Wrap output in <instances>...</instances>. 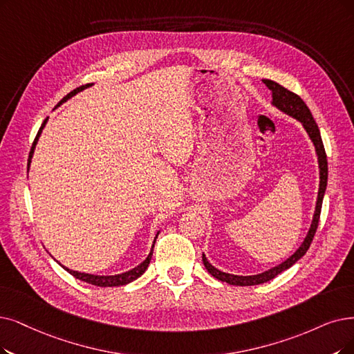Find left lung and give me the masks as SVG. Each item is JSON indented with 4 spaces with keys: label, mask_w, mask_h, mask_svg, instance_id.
Wrapping results in <instances>:
<instances>
[{
    "label": "left lung",
    "mask_w": 354,
    "mask_h": 354,
    "mask_svg": "<svg viewBox=\"0 0 354 354\" xmlns=\"http://www.w3.org/2000/svg\"><path fill=\"white\" fill-rule=\"evenodd\" d=\"M263 82L267 86V88L272 91V104L274 107H277L280 111L286 113V115L292 116L293 119H296L298 122L302 123L304 129L306 131V133L309 135L310 140L315 147V152L318 157V168H319V189H318V197H317V205H315V212L313 216V222H310L309 231L304 239V243L299 245V248L296 250L289 259H286L283 263H280L276 267H272L270 270H266L260 274H254V276H236V274H230L218 270L216 267L212 266L205 254H202V260L203 264L206 267V270L214 276L215 279L221 280V281H226V283L234 285V286H254V285H261L266 283V281L274 279L277 274H280L281 272L288 270L289 267H292L296 261L299 259H302L305 256V252L308 251L310 243H313L314 235L317 232L318 228V222H319V215H321V206H322V199H324V193L325 189H327V180H328V164H327V155H325V149H324V144L321 139V133L318 129V124L315 123L313 113L308 109V106L304 103L302 98L295 94L292 91H289L288 88L281 87L280 84L272 81V80H263Z\"/></svg>",
    "instance_id": "1"
}]
</instances>
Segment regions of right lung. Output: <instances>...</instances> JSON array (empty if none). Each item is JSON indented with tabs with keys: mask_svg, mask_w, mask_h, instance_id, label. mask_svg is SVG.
Masks as SVG:
<instances>
[{
	"mask_svg": "<svg viewBox=\"0 0 354 354\" xmlns=\"http://www.w3.org/2000/svg\"><path fill=\"white\" fill-rule=\"evenodd\" d=\"M91 86H93V84H87V86H82V87H78V88L74 90V91H71L66 97H64V100H62L59 104H62L65 100H68V98H71L73 95H75L77 93H80V91H82V90H86V88H88V87H91ZM59 104H58V106H59ZM46 122H48V119H45V122L41 123L40 129H39V132H37V135H36V138H35V142H33L32 149H30V153H29V167H30V162H32V157H33V152H35L36 144H37V140H39V136H40L41 131H44ZM158 234H160V231L157 232V235H155V239H157ZM155 239H153V243H152V247H151V251H149V254H148V257H147L142 263H140L139 266H136L135 268H132V270L126 272V273H120V274H115V276H97V274H88V273H81V272L71 270V268H68V267H65V266H62V264H61V266L65 268V270H66L69 274H73V276H74L75 279H78V280L87 281V283H90V285L100 286V288L123 286V285L131 283V281L136 280L138 277H140V276H142V274L145 273V270H147L148 266H149V261H151V259H152V251H153V245H155Z\"/></svg>",
	"mask_w": 354,
	"mask_h": 354,
	"instance_id": "obj_1",
	"label": "right lung"
}]
</instances>
